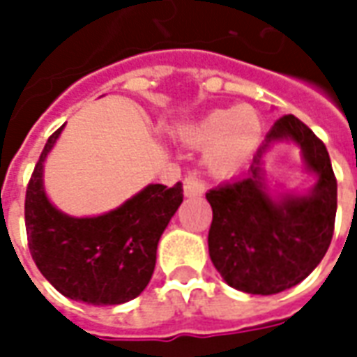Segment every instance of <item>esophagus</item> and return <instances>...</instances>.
<instances>
[{
    "label": "esophagus",
    "mask_w": 357,
    "mask_h": 357,
    "mask_svg": "<svg viewBox=\"0 0 357 357\" xmlns=\"http://www.w3.org/2000/svg\"><path fill=\"white\" fill-rule=\"evenodd\" d=\"M183 195L193 199V197H202L204 195V181L197 174H189L183 181Z\"/></svg>",
    "instance_id": "34e87169"
}]
</instances>
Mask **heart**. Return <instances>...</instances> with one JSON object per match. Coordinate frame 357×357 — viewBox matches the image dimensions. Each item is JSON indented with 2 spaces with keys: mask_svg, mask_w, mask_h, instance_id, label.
<instances>
[{
  "mask_svg": "<svg viewBox=\"0 0 357 357\" xmlns=\"http://www.w3.org/2000/svg\"><path fill=\"white\" fill-rule=\"evenodd\" d=\"M264 137L260 112L250 105L208 112L181 130V141L204 149V168L218 179H229L247 168Z\"/></svg>",
  "mask_w": 357,
  "mask_h": 357,
  "instance_id": "1",
  "label": "heart"
}]
</instances>
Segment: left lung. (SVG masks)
I'll return each instance as SVG.
<instances>
[{"label":"left lung","instance_id":"left-lung-1","mask_svg":"<svg viewBox=\"0 0 357 357\" xmlns=\"http://www.w3.org/2000/svg\"><path fill=\"white\" fill-rule=\"evenodd\" d=\"M273 142L301 147L316 176L307 194L271 192L261 168ZM212 206L208 252L224 281L248 294H277L304 281L321 262L333 239L337 179L321 139L298 118H279L245 176L206 193Z\"/></svg>","mask_w":357,"mask_h":357}]
</instances>
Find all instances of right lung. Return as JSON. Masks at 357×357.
I'll return each instance as SVG.
<instances>
[{
    "label": "right lung",
    "mask_w": 357,
    "mask_h": 357,
    "mask_svg": "<svg viewBox=\"0 0 357 357\" xmlns=\"http://www.w3.org/2000/svg\"><path fill=\"white\" fill-rule=\"evenodd\" d=\"M63 128L47 139L28 183L24 220L30 255L66 298L93 306L124 304L151 281L158 241L183 201V187L151 183L110 212L68 216L53 206L43 187V164Z\"/></svg>",
    "instance_id": "1"
}]
</instances>
